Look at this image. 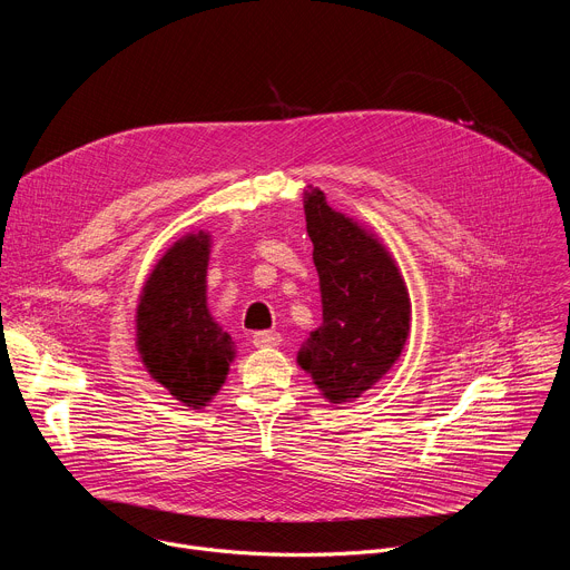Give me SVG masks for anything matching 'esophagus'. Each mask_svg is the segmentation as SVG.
I'll return each mask as SVG.
<instances>
[{"label": "esophagus", "mask_w": 570, "mask_h": 570, "mask_svg": "<svg viewBox=\"0 0 570 570\" xmlns=\"http://www.w3.org/2000/svg\"><path fill=\"white\" fill-rule=\"evenodd\" d=\"M255 347H277L282 343V336L277 332H257L253 336Z\"/></svg>", "instance_id": "34e87169"}]
</instances>
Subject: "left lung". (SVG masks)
<instances>
[{
	"instance_id": "8db88e82",
	"label": "left lung",
	"mask_w": 570,
	"mask_h": 570,
	"mask_svg": "<svg viewBox=\"0 0 570 570\" xmlns=\"http://www.w3.org/2000/svg\"><path fill=\"white\" fill-rule=\"evenodd\" d=\"M306 232L320 277L322 324L297 352L332 403L356 401L401 356L411 334V297L387 248L354 218L304 191Z\"/></svg>"
}]
</instances>
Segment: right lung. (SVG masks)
Listing matches in <instances>:
<instances>
[{"instance_id": "right-lung-1", "label": "right lung", "mask_w": 570, "mask_h": 570, "mask_svg": "<svg viewBox=\"0 0 570 570\" xmlns=\"http://www.w3.org/2000/svg\"><path fill=\"white\" fill-rule=\"evenodd\" d=\"M207 232L187 234L150 271L137 304V352L146 372L200 411L225 383L234 341L207 308Z\"/></svg>"}]
</instances>
